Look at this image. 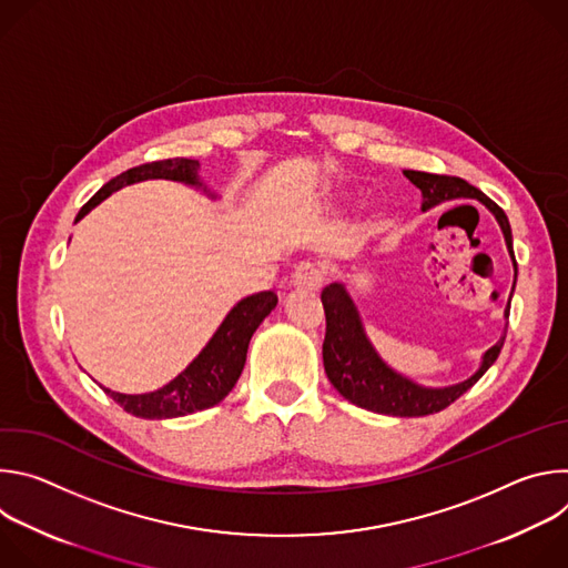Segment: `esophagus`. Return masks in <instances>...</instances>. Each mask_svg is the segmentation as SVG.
<instances>
[{"label":"esophagus","mask_w":568,"mask_h":568,"mask_svg":"<svg viewBox=\"0 0 568 568\" xmlns=\"http://www.w3.org/2000/svg\"><path fill=\"white\" fill-rule=\"evenodd\" d=\"M323 270L316 263H301L292 274V287L296 290H318L323 283Z\"/></svg>","instance_id":"34e87169"}]
</instances>
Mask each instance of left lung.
<instances>
[{
	"label": "left lung",
	"mask_w": 568,
	"mask_h": 568,
	"mask_svg": "<svg viewBox=\"0 0 568 568\" xmlns=\"http://www.w3.org/2000/svg\"><path fill=\"white\" fill-rule=\"evenodd\" d=\"M416 189L423 193V211H429L443 202L452 200H478L485 209H488L506 237V247L513 258L515 267V283H517V263L513 254V231L506 213L478 189L467 184L460 178H447V175H432L420 171H404ZM515 290V285H513ZM513 298V292H510ZM510 298L506 305V328L501 339L483 353L480 366L474 375L458 384L449 386H423L414 382L412 377L393 371L375 351L371 344L364 321L359 316V310L348 294L344 283H331L321 292V303L326 310V339H323V366H326V375L331 384L357 407L382 414V416H395V418H418L438 414L454 399H458L465 390H469L488 371L506 342L508 331V314H510Z\"/></svg>",
	"instance_id": "1"
}]
</instances>
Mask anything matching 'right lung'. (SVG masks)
Masks as SVG:
<instances>
[{"label":"right lung","mask_w":568,"mask_h":568,"mask_svg":"<svg viewBox=\"0 0 568 568\" xmlns=\"http://www.w3.org/2000/svg\"><path fill=\"white\" fill-rule=\"evenodd\" d=\"M197 171L200 161L195 159H164L130 169L119 178L110 180L83 209H80L75 222L83 220L114 191L145 180L182 182L186 186L202 189L209 197H215V193H211L204 186ZM276 303L278 296L274 292H258L237 301L229 310V314L224 316L209 344L200 351V355L175 379H171L161 388L150 393H119L103 386V390L114 402H119L128 414L145 420L180 418L215 407V404L222 402L235 386L242 368H245L252 335L265 321V316L276 307Z\"/></svg>","instance_id":"obj_1"}]
</instances>
